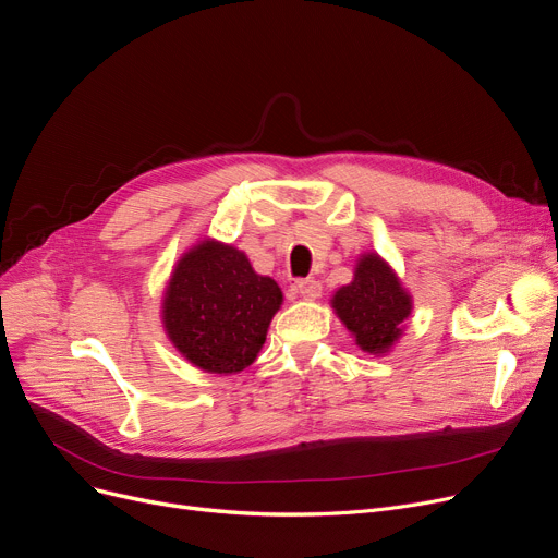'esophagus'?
Returning a JSON list of instances; mask_svg holds the SVG:
<instances>
[{
	"mask_svg": "<svg viewBox=\"0 0 558 558\" xmlns=\"http://www.w3.org/2000/svg\"><path fill=\"white\" fill-rule=\"evenodd\" d=\"M296 294H301L305 301H317L322 296V282L314 280V278H305V280H299L294 284Z\"/></svg>",
	"mask_w": 558,
	"mask_h": 558,
	"instance_id": "34e87169",
	"label": "esophagus"
}]
</instances>
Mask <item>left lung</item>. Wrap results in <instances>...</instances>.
<instances>
[{"instance_id": "left-lung-1", "label": "left lung", "mask_w": 558, "mask_h": 558, "mask_svg": "<svg viewBox=\"0 0 558 558\" xmlns=\"http://www.w3.org/2000/svg\"><path fill=\"white\" fill-rule=\"evenodd\" d=\"M330 307L360 351L387 355L405 332V322L413 314V296L390 262L378 253H362L355 259L353 280L337 289Z\"/></svg>"}]
</instances>
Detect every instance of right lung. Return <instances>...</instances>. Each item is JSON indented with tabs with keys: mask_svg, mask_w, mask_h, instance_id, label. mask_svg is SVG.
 Masks as SVG:
<instances>
[{
	"mask_svg": "<svg viewBox=\"0 0 558 558\" xmlns=\"http://www.w3.org/2000/svg\"><path fill=\"white\" fill-rule=\"evenodd\" d=\"M282 292L244 251L203 236L175 262L161 299V324L178 353L205 374L251 367L266 342Z\"/></svg>",
	"mask_w": 558,
	"mask_h": 558,
	"instance_id": "obj_1",
	"label": "right lung"
}]
</instances>
